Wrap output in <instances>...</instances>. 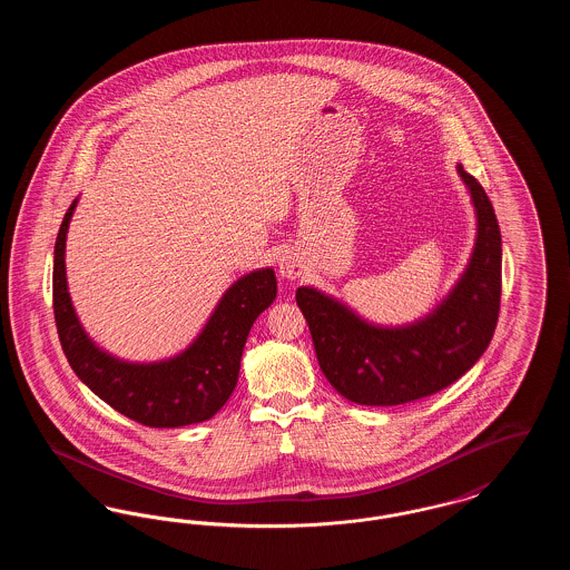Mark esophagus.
<instances>
[{"label": "esophagus", "instance_id": "1", "mask_svg": "<svg viewBox=\"0 0 570 570\" xmlns=\"http://www.w3.org/2000/svg\"><path fill=\"white\" fill-rule=\"evenodd\" d=\"M277 272L279 275L284 277V279H297L301 277L303 273H305V267H303V261L298 258L297 254H293V252H284L282 256H279V261H277Z\"/></svg>", "mask_w": 570, "mask_h": 570}]
</instances>
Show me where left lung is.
<instances>
[{
    "label": "left lung",
    "instance_id": "8db88e82",
    "mask_svg": "<svg viewBox=\"0 0 570 570\" xmlns=\"http://www.w3.org/2000/svg\"><path fill=\"white\" fill-rule=\"evenodd\" d=\"M476 217L472 254L432 312L406 325H379L346 301L298 286L321 370L331 386L361 406H397L461 379L488 351L502 291V237L481 184L458 164Z\"/></svg>",
    "mask_w": 570,
    "mask_h": 570
}]
</instances>
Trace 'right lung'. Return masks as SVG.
<instances>
[{
    "label": "right lung",
    "instance_id": "add662e5",
    "mask_svg": "<svg viewBox=\"0 0 570 570\" xmlns=\"http://www.w3.org/2000/svg\"><path fill=\"white\" fill-rule=\"evenodd\" d=\"M79 198L66 212L53 252V309L75 374L102 402L147 428H184L212 419L233 395L254 321L277 297L272 267L235 279L190 344L160 361H128L98 346L68 293L66 239Z\"/></svg>",
    "mask_w": 570,
    "mask_h": 570
}]
</instances>
